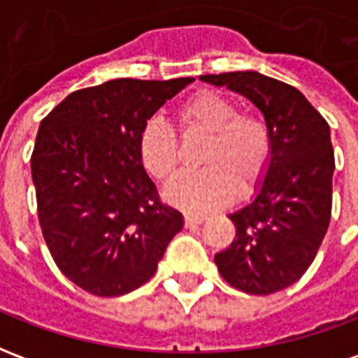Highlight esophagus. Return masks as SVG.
Here are the masks:
<instances>
[{"label": "esophagus", "mask_w": 358, "mask_h": 358, "mask_svg": "<svg viewBox=\"0 0 358 358\" xmlns=\"http://www.w3.org/2000/svg\"><path fill=\"white\" fill-rule=\"evenodd\" d=\"M184 222H186L187 228H194L197 224H203L205 222V217H199V215H186L184 217Z\"/></svg>", "instance_id": "1"}]
</instances>
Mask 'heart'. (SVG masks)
<instances>
[{"label": "heart", "instance_id": "b5f03b06", "mask_svg": "<svg viewBox=\"0 0 358 358\" xmlns=\"http://www.w3.org/2000/svg\"><path fill=\"white\" fill-rule=\"evenodd\" d=\"M178 122L187 136H207L201 172L182 174L166 187L172 207L189 215L220 209L241 192L255 187L270 164L272 136L264 118L238 110L236 103L215 92H201L178 109ZM138 155L143 169L159 182L178 171V141L161 118L141 126Z\"/></svg>", "mask_w": 358, "mask_h": 358}]
</instances>
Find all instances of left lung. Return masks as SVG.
Wrapping results in <instances>:
<instances>
[{
    "label": "left lung",
    "instance_id": "8db88e82",
    "mask_svg": "<svg viewBox=\"0 0 358 358\" xmlns=\"http://www.w3.org/2000/svg\"><path fill=\"white\" fill-rule=\"evenodd\" d=\"M201 80L248 97L272 136L266 176L255 199L228 215L236 238L215 263L240 292H280L307 272L330 224L336 169L330 126L299 90L264 74H203Z\"/></svg>",
    "mask_w": 358,
    "mask_h": 358
}]
</instances>
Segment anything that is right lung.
<instances>
[{"label": "right lung", "mask_w": 358, "mask_h": 358, "mask_svg": "<svg viewBox=\"0 0 358 358\" xmlns=\"http://www.w3.org/2000/svg\"><path fill=\"white\" fill-rule=\"evenodd\" d=\"M194 78H117L66 95L43 118L32 180L43 240L71 282L118 297L155 274L184 217L138 155L141 126Z\"/></svg>", "instance_id": "obj_1"}]
</instances>
